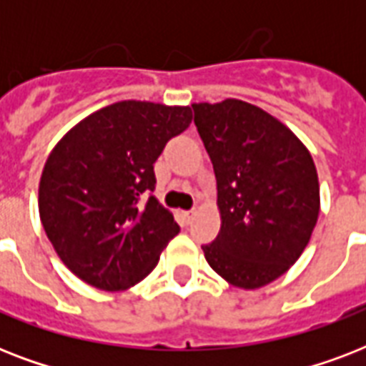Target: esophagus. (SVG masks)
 I'll use <instances>...</instances> for the list:
<instances>
[{"label": "esophagus", "mask_w": 366, "mask_h": 366, "mask_svg": "<svg viewBox=\"0 0 366 366\" xmlns=\"http://www.w3.org/2000/svg\"><path fill=\"white\" fill-rule=\"evenodd\" d=\"M194 217H195V211H184L182 212V218L186 220V224L192 222V220H194Z\"/></svg>", "instance_id": "34e87169"}]
</instances>
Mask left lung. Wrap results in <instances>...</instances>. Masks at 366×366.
I'll list each match as a JSON object with an SVG mask.
<instances>
[{
    "label": "left lung",
    "instance_id": "left-lung-1",
    "mask_svg": "<svg viewBox=\"0 0 366 366\" xmlns=\"http://www.w3.org/2000/svg\"><path fill=\"white\" fill-rule=\"evenodd\" d=\"M212 161L222 226L201 249L239 289L281 277L310 243L319 217L315 163L290 129L243 100L192 104Z\"/></svg>",
    "mask_w": 366,
    "mask_h": 366
}]
</instances>
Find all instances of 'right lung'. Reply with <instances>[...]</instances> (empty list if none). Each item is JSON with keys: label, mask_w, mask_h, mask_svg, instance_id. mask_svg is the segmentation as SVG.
Masks as SVG:
<instances>
[{"label": "right lung", "mask_w": 366, "mask_h": 366, "mask_svg": "<svg viewBox=\"0 0 366 366\" xmlns=\"http://www.w3.org/2000/svg\"><path fill=\"white\" fill-rule=\"evenodd\" d=\"M192 123L189 106L123 100L66 132L39 182V218L66 267L102 290L140 283L180 232L159 205L154 163Z\"/></svg>", "instance_id": "add662e5"}]
</instances>
